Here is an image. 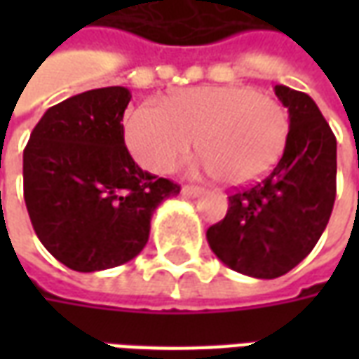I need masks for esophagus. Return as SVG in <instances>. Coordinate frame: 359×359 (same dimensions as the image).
<instances>
[{"label": "esophagus", "mask_w": 359, "mask_h": 359, "mask_svg": "<svg viewBox=\"0 0 359 359\" xmlns=\"http://www.w3.org/2000/svg\"><path fill=\"white\" fill-rule=\"evenodd\" d=\"M180 192H182V196H187V198H198V196L202 194L203 192V188H200V187H182V190H180Z\"/></svg>", "instance_id": "34e87169"}]
</instances>
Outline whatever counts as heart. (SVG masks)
Wrapping results in <instances>:
<instances>
[{
  "instance_id": "1",
  "label": "heart",
  "mask_w": 359,
  "mask_h": 359,
  "mask_svg": "<svg viewBox=\"0 0 359 359\" xmlns=\"http://www.w3.org/2000/svg\"><path fill=\"white\" fill-rule=\"evenodd\" d=\"M290 133L286 109L250 86H200L163 105L144 103L126 123V146L154 172L171 171L196 138L200 167L225 184L262 179L283 157Z\"/></svg>"
}]
</instances>
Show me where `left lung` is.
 Here are the masks:
<instances>
[{
	"mask_svg": "<svg viewBox=\"0 0 359 359\" xmlns=\"http://www.w3.org/2000/svg\"><path fill=\"white\" fill-rule=\"evenodd\" d=\"M288 109L290 133L275 169L229 196L223 221L208 229L213 254L254 278L285 275L313 250L337 196V138L304 92L275 86Z\"/></svg>",
	"mask_w": 359,
	"mask_h": 359,
	"instance_id": "8db88e82",
	"label": "left lung"
}]
</instances>
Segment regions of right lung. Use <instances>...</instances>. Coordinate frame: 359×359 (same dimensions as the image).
<instances>
[{
  "instance_id": "add662e5",
  "label": "right lung",
  "mask_w": 359,
  "mask_h": 359,
  "mask_svg": "<svg viewBox=\"0 0 359 359\" xmlns=\"http://www.w3.org/2000/svg\"><path fill=\"white\" fill-rule=\"evenodd\" d=\"M130 90L82 92L46 111L22 156L25 202L51 256L81 273L140 254L157 205L179 184L142 171L125 146Z\"/></svg>"
}]
</instances>
